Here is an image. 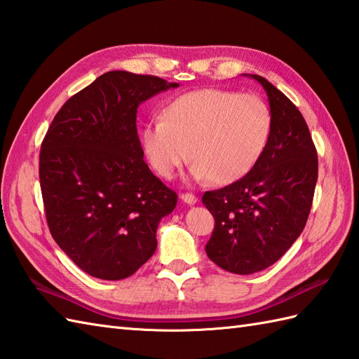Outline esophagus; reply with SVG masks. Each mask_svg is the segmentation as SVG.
Instances as JSON below:
<instances>
[{"instance_id": "34e87169", "label": "esophagus", "mask_w": 359, "mask_h": 359, "mask_svg": "<svg viewBox=\"0 0 359 359\" xmlns=\"http://www.w3.org/2000/svg\"><path fill=\"white\" fill-rule=\"evenodd\" d=\"M180 199L184 201L185 203H188V205H194V203H197V197H196L194 194H191V193L180 194Z\"/></svg>"}]
</instances>
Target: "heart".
<instances>
[{
    "label": "heart",
    "mask_w": 359,
    "mask_h": 359,
    "mask_svg": "<svg viewBox=\"0 0 359 359\" xmlns=\"http://www.w3.org/2000/svg\"><path fill=\"white\" fill-rule=\"evenodd\" d=\"M273 116L261 97L199 89L174 98L162 121L142 129V148L163 179H172L191 157L194 180L230 185L245 177L270 142Z\"/></svg>",
    "instance_id": "obj_1"
}]
</instances>
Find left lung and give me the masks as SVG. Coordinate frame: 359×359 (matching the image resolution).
<instances>
[{
    "label": "left lung",
    "mask_w": 359,
    "mask_h": 359,
    "mask_svg": "<svg viewBox=\"0 0 359 359\" xmlns=\"http://www.w3.org/2000/svg\"><path fill=\"white\" fill-rule=\"evenodd\" d=\"M273 116L270 142L245 177L202 197L216 225L205 247L220 269L251 274L273 265L306 226L318 180V154L299 109L261 75Z\"/></svg>",
    "instance_id": "obj_1"
}]
</instances>
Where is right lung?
Wrapping results in <instances>:
<instances>
[{
  "label": "right lung",
  "instance_id": "add662e5",
  "mask_svg": "<svg viewBox=\"0 0 359 359\" xmlns=\"http://www.w3.org/2000/svg\"><path fill=\"white\" fill-rule=\"evenodd\" d=\"M179 88L152 75L111 71L67 100L40 152V185L52 238L98 279L131 276L154 255L157 226L177 194L151 172L137 108Z\"/></svg>",
  "mask_w": 359,
  "mask_h": 359
}]
</instances>
